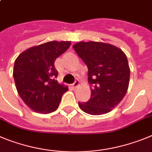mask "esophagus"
Wrapping results in <instances>:
<instances>
[{
  "label": "esophagus",
  "instance_id": "34e87169",
  "mask_svg": "<svg viewBox=\"0 0 152 152\" xmlns=\"http://www.w3.org/2000/svg\"><path fill=\"white\" fill-rule=\"evenodd\" d=\"M79 80H76V81H75V83L73 84V88H76V87H78V86H79Z\"/></svg>",
  "mask_w": 152,
  "mask_h": 152
}]
</instances>
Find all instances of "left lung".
Masks as SVG:
<instances>
[{"mask_svg": "<svg viewBox=\"0 0 152 152\" xmlns=\"http://www.w3.org/2000/svg\"><path fill=\"white\" fill-rule=\"evenodd\" d=\"M88 67L91 98L79 106L91 115L110 112L119 104L129 87L130 69L127 57L119 48L98 42H80L73 46Z\"/></svg>", "mask_w": 152, "mask_h": 152, "instance_id": "obj_1", "label": "left lung"}]
</instances>
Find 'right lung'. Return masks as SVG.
<instances>
[{"label": "right lung", "instance_id": "add662e5", "mask_svg": "<svg viewBox=\"0 0 152 152\" xmlns=\"http://www.w3.org/2000/svg\"><path fill=\"white\" fill-rule=\"evenodd\" d=\"M70 42H48L30 48L14 63L13 78L19 95L35 112L49 113L57 110L67 86L57 83L54 61L70 46Z\"/></svg>", "mask_w": 152, "mask_h": 152}]
</instances>
